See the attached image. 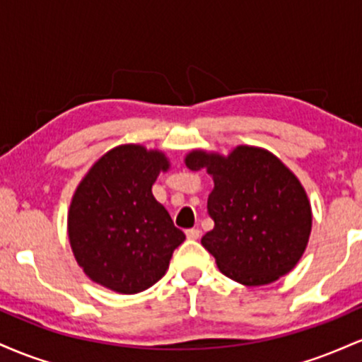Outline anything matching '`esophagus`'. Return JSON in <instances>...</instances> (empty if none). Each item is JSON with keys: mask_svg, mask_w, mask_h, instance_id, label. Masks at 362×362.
Listing matches in <instances>:
<instances>
[{"mask_svg": "<svg viewBox=\"0 0 362 362\" xmlns=\"http://www.w3.org/2000/svg\"><path fill=\"white\" fill-rule=\"evenodd\" d=\"M185 235L189 240H197L199 236H201V230H199V228H189V230L185 231Z\"/></svg>", "mask_w": 362, "mask_h": 362, "instance_id": "obj_1", "label": "esophagus"}]
</instances>
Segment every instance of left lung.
I'll list each match as a JSON object with an SVG mask.
<instances>
[{"label": "left lung", "instance_id": "left-lung-1", "mask_svg": "<svg viewBox=\"0 0 362 362\" xmlns=\"http://www.w3.org/2000/svg\"><path fill=\"white\" fill-rule=\"evenodd\" d=\"M185 163L207 168L214 178L207 199L214 228L201 243L224 276L264 286L298 264L310 238L311 207L281 160L265 149L238 146L228 158L192 151Z\"/></svg>", "mask_w": 362, "mask_h": 362}]
</instances>
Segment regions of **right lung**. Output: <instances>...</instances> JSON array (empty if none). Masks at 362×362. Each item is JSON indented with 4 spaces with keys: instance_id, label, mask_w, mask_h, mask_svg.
I'll return each mask as SVG.
<instances>
[{
    "instance_id": "add662e5",
    "label": "right lung",
    "mask_w": 362,
    "mask_h": 362,
    "mask_svg": "<svg viewBox=\"0 0 362 362\" xmlns=\"http://www.w3.org/2000/svg\"><path fill=\"white\" fill-rule=\"evenodd\" d=\"M167 168L160 151L126 144L103 155L83 178L69 207L68 233L91 281L134 294L165 276L173 250L185 240L151 192Z\"/></svg>"
}]
</instances>
